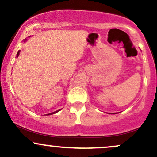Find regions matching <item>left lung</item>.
Listing matches in <instances>:
<instances>
[{
	"label": "left lung",
	"mask_w": 157,
	"mask_h": 157,
	"mask_svg": "<svg viewBox=\"0 0 157 157\" xmlns=\"http://www.w3.org/2000/svg\"><path fill=\"white\" fill-rule=\"evenodd\" d=\"M109 113V114H116V113Z\"/></svg>",
	"instance_id": "obj_1"
}]
</instances>
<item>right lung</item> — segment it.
<instances>
[{
	"mask_svg": "<svg viewBox=\"0 0 157 157\" xmlns=\"http://www.w3.org/2000/svg\"><path fill=\"white\" fill-rule=\"evenodd\" d=\"M29 37H30V36H29ZM23 41H24V43H25V42L27 41V38H25V39L23 40ZM19 54H20V50H19L18 52H17V56H16V57H18V56L19 55ZM60 110H61V109H59V110H57V111H55V112H52V113H47V114H46V116H48V115H52V114H55V113H57V112L60 111Z\"/></svg>",
	"mask_w": 157,
	"mask_h": 157,
	"instance_id": "right-lung-1",
	"label": "right lung"
}]
</instances>
